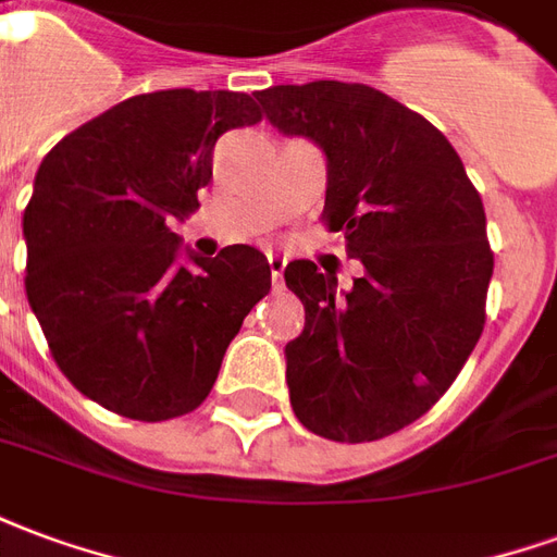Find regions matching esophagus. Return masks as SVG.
Returning <instances> with one entry per match:
<instances>
[{"label": "esophagus", "instance_id": "1", "mask_svg": "<svg viewBox=\"0 0 557 557\" xmlns=\"http://www.w3.org/2000/svg\"><path fill=\"white\" fill-rule=\"evenodd\" d=\"M268 265H271V280H274V289L283 286V271H286V256L268 253Z\"/></svg>", "mask_w": 557, "mask_h": 557}]
</instances>
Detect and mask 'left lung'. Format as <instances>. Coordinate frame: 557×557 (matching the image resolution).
<instances>
[{
	"mask_svg": "<svg viewBox=\"0 0 557 557\" xmlns=\"http://www.w3.org/2000/svg\"><path fill=\"white\" fill-rule=\"evenodd\" d=\"M256 101L280 134L325 151L322 220L363 265L349 292L310 259L286 265L304 304L301 337L286 343L295 418L331 442L385 438L438 403L483 334L480 194L442 131L373 86L315 79Z\"/></svg>",
	"mask_w": 557,
	"mask_h": 557,
	"instance_id": "obj_1",
	"label": "left lung"
}]
</instances>
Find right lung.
<instances>
[{
  "label": "right lung",
  "mask_w": 557,
  "mask_h": 557,
  "mask_svg": "<svg viewBox=\"0 0 557 557\" xmlns=\"http://www.w3.org/2000/svg\"><path fill=\"white\" fill-rule=\"evenodd\" d=\"M262 122L244 91L134 95L41 160L23 211L26 298L59 370L122 418L194 411L244 315L271 289L256 247L214 259L170 230L199 208L220 134Z\"/></svg>",
  "instance_id": "1"
}]
</instances>
